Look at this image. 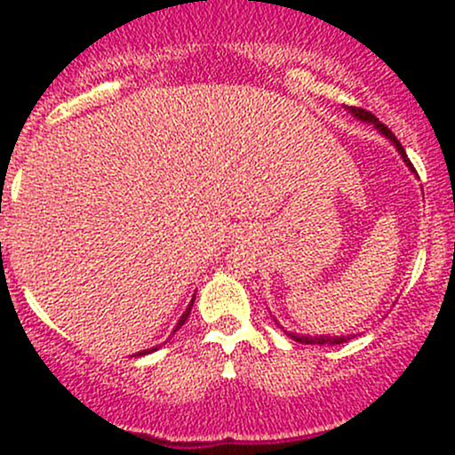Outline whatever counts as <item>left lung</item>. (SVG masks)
Returning <instances> with one entry per match:
<instances>
[{"instance_id":"left-lung-1","label":"left lung","mask_w":455,"mask_h":455,"mask_svg":"<svg viewBox=\"0 0 455 455\" xmlns=\"http://www.w3.org/2000/svg\"><path fill=\"white\" fill-rule=\"evenodd\" d=\"M347 108H348V113H353L355 117H357V119H363V122H372L374 126H377V128L380 130V132H383L385 137H387V139L391 140V143H394L395 148H398V151L402 154V158H404L406 164H409L411 169H412V164H411L409 156H406L404 148H402L400 140L395 139V134L391 132V130H389L387 126H385V124H380L379 119L374 117V115L370 113V111H365V108H359V107H347ZM289 336H291V338H295L297 342H304V344H340V342H347V338H329V336H321V338H306V336H295V333H289Z\"/></svg>"}]
</instances>
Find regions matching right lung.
<instances>
[{
    "mask_svg": "<svg viewBox=\"0 0 455 455\" xmlns=\"http://www.w3.org/2000/svg\"><path fill=\"white\" fill-rule=\"evenodd\" d=\"M192 304H195V299H192V301H190V306H188V307H186V312H184V315H181V318H180V323H177V327H175V331H177V329H180V327H181V325H184V323H186V318H188V315H190V310H192ZM156 348H158V347H154V348H148V351H140L139 355L151 353V351H156Z\"/></svg>",
    "mask_w": 455,
    "mask_h": 455,
    "instance_id": "obj_1",
    "label": "right lung"
}]
</instances>
